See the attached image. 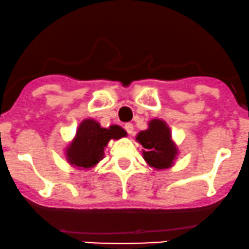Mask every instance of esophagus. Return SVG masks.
<instances>
[{
    "label": "esophagus",
    "instance_id": "esophagus-1",
    "mask_svg": "<svg viewBox=\"0 0 249 249\" xmlns=\"http://www.w3.org/2000/svg\"><path fill=\"white\" fill-rule=\"evenodd\" d=\"M124 129L128 134H133V132H134V125H133V124H125Z\"/></svg>",
    "mask_w": 249,
    "mask_h": 249
}]
</instances>
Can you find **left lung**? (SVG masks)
Wrapping results in <instances>:
<instances>
[{
  "mask_svg": "<svg viewBox=\"0 0 249 249\" xmlns=\"http://www.w3.org/2000/svg\"><path fill=\"white\" fill-rule=\"evenodd\" d=\"M137 140L142 145L143 160L152 168L168 169L173 165L178 156V148L171 140L169 127L162 120L150 121L148 128L137 135Z\"/></svg>",
  "mask_w": 249,
  "mask_h": 249,
  "instance_id": "1",
  "label": "left lung"
}]
</instances>
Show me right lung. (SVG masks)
<instances>
[{
	"label": "right lung",
	"instance_id": "right-lung-1",
	"mask_svg": "<svg viewBox=\"0 0 249 249\" xmlns=\"http://www.w3.org/2000/svg\"><path fill=\"white\" fill-rule=\"evenodd\" d=\"M127 133L120 125L102 128L97 121L86 119L76 130L73 142L67 147L66 156L71 165L89 169L104 157V148L111 139H120Z\"/></svg>",
	"mask_w": 249,
	"mask_h": 249
}]
</instances>
